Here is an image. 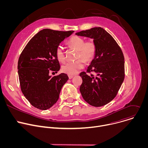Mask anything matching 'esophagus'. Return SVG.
I'll list each match as a JSON object with an SVG mask.
<instances>
[{
    "label": "esophagus",
    "mask_w": 148,
    "mask_h": 148,
    "mask_svg": "<svg viewBox=\"0 0 148 148\" xmlns=\"http://www.w3.org/2000/svg\"><path fill=\"white\" fill-rule=\"evenodd\" d=\"M73 75H69V79H71L73 78Z\"/></svg>",
    "instance_id": "1"
}]
</instances>
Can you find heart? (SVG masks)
I'll use <instances>...</instances> for the list:
<instances>
[{
  "instance_id": "obj_1",
  "label": "heart",
  "mask_w": 148,
  "mask_h": 148,
  "mask_svg": "<svg viewBox=\"0 0 148 148\" xmlns=\"http://www.w3.org/2000/svg\"><path fill=\"white\" fill-rule=\"evenodd\" d=\"M68 44L70 47L77 50V58H82L85 62H88L92 60L95 54L96 47L92 41L86 42L82 37L73 36L69 40ZM56 54L59 61H65L64 52L62 47L59 46L57 47ZM83 60L81 59H78L75 61L66 63V64L62 66L61 69L62 71L70 75L77 74L84 66Z\"/></svg>"
}]
</instances>
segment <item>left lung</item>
<instances>
[{
    "label": "left lung",
    "mask_w": 148,
    "mask_h": 148,
    "mask_svg": "<svg viewBox=\"0 0 148 148\" xmlns=\"http://www.w3.org/2000/svg\"><path fill=\"white\" fill-rule=\"evenodd\" d=\"M93 39L96 52L87 67L88 75L82 72L79 91L84 99L99 107L111 102L116 95L124 79L125 61L122 51L112 36L101 27H94L75 33Z\"/></svg>",
    "instance_id": "8db88e82"
}]
</instances>
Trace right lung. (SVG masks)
Listing matches in <instances>:
<instances>
[{"instance_id":"right-lung-1","label":"right lung","mask_w":148,"mask_h":148,"mask_svg":"<svg viewBox=\"0 0 148 148\" xmlns=\"http://www.w3.org/2000/svg\"><path fill=\"white\" fill-rule=\"evenodd\" d=\"M73 32L42 30L32 37L21 53L17 66L21 90L35 108H50L58 101L62 86L69 79L65 73L52 77L49 71L60 70L56 49Z\"/></svg>"}]
</instances>
